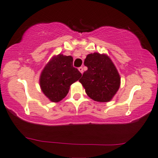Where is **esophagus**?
Segmentation results:
<instances>
[{"label":"esophagus","mask_w":158,"mask_h":158,"mask_svg":"<svg viewBox=\"0 0 158 158\" xmlns=\"http://www.w3.org/2000/svg\"><path fill=\"white\" fill-rule=\"evenodd\" d=\"M78 70L82 73V74H83V68H82V67H80V68H78Z\"/></svg>","instance_id":"obj_1"}]
</instances>
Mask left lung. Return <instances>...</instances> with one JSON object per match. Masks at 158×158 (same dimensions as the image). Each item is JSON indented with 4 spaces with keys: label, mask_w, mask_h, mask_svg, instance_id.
<instances>
[{
    "label": "left lung",
    "mask_w": 158,
    "mask_h": 158,
    "mask_svg": "<svg viewBox=\"0 0 158 158\" xmlns=\"http://www.w3.org/2000/svg\"><path fill=\"white\" fill-rule=\"evenodd\" d=\"M88 70L79 81L88 96L98 102L111 101L120 86L121 78L115 65L106 55L89 54L84 61Z\"/></svg>",
    "instance_id": "1"
}]
</instances>
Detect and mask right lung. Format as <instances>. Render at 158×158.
<instances>
[{
	"mask_svg": "<svg viewBox=\"0 0 158 158\" xmlns=\"http://www.w3.org/2000/svg\"><path fill=\"white\" fill-rule=\"evenodd\" d=\"M71 56H54L41 73L40 84L44 94L52 102H59L68 94L70 86L82 74L73 65Z\"/></svg>",
	"mask_w": 158,
	"mask_h": 158,
	"instance_id": "obj_1",
	"label": "right lung"
}]
</instances>
